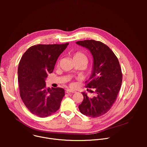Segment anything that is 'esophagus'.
Listing matches in <instances>:
<instances>
[{
    "instance_id": "esophagus-1",
    "label": "esophagus",
    "mask_w": 147,
    "mask_h": 147,
    "mask_svg": "<svg viewBox=\"0 0 147 147\" xmlns=\"http://www.w3.org/2000/svg\"><path fill=\"white\" fill-rule=\"evenodd\" d=\"M67 91V93H76V91H74V90H70V89H67L66 90Z\"/></svg>"
}]
</instances>
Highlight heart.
Listing matches in <instances>:
<instances>
[{
    "label": "heart",
    "instance_id": "heart-1",
    "mask_svg": "<svg viewBox=\"0 0 147 147\" xmlns=\"http://www.w3.org/2000/svg\"><path fill=\"white\" fill-rule=\"evenodd\" d=\"M73 60H76V61H80L82 63H84L86 65H87V63H88V58L87 56L82 52H77L75 53L73 56Z\"/></svg>",
    "mask_w": 147,
    "mask_h": 147
}]
</instances>
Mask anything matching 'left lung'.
<instances>
[{"label":"left lung","instance_id":"obj_1","mask_svg":"<svg viewBox=\"0 0 147 147\" xmlns=\"http://www.w3.org/2000/svg\"><path fill=\"white\" fill-rule=\"evenodd\" d=\"M76 44L89 50L92 56L91 75L86 82V87L94 88L96 94L91 98L82 92L84 99L78 109L84 115L98 117L109 111L117 98L122 82L120 66L114 53L101 42L91 39Z\"/></svg>","mask_w":147,"mask_h":147}]
</instances>
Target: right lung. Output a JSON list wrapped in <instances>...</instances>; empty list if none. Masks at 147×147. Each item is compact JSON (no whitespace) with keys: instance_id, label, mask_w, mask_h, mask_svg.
<instances>
[{"instance_id":"add662e5","label":"right lung","mask_w":147,"mask_h":147,"mask_svg":"<svg viewBox=\"0 0 147 147\" xmlns=\"http://www.w3.org/2000/svg\"><path fill=\"white\" fill-rule=\"evenodd\" d=\"M68 45H34L28 49L20 61L18 81L20 96L27 108L37 116L47 117L60 107L65 90L47 88L45 81Z\"/></svg>"}]
</instances>
